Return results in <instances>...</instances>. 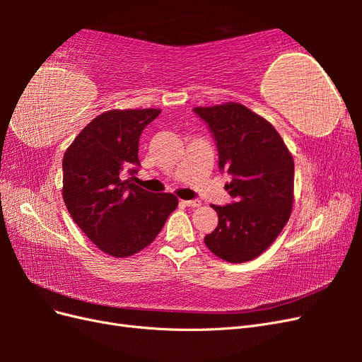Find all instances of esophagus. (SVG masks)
Segmentation results:
<instances>
[{
    "instance_id": "esophagus-1",
    "label": "esophagus",
    "mask_w": 362,
    "mask_h": 362,
    "mask_svg": "<svg viewBox=\"0 0 362 362\" xmlns=\"http://www.w3.org/2000/svg\"><path fill=\"white\" fill-rule=\"evenodd\" d=\"M182 204H185V205H187V206H192V208H194V206H201V201H198V199L182 201Z\"/></svg>"
}]
</instances>
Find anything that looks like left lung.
I'll return each instance as SVG.
<instances>
[{
	"label": "left lung",
	"mask_w": 362,
	"mask_h": 362,
	"mask_svg": "<svg viewBox=\"0 0 362 362\" xmlns=\"http://www.w3.org/2000/svg\"><path fill=\"white\" fill-rule=\"evenodd\" d=\"M193 112L211 131L218 169L233 177L225 184L233 204L213 205L218 223L204 242L228 262L250 261L275 242L288 222L293 157L273 125L242 104L194 107Z\"/></svg>",
	"instance_id": "8db88e82"
}]
</instances>
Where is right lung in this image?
Returning a JSON list of instances; mask_svg holds the SVG:
<instances>
[{"mask_svg": "<svg viewBox=\"0 0 362 362\" xmlns=\"http://www.w3.org/2000/svg\"><path fill=\"white\" fill-rule=\"evenodd\" d=\"M158 115L157 108L105 112L83 128L63 156V199L71 217L116 258L154 242L178 206L172 193H152L125 180L140 166L141 131Z\"/></svg>", "mask_w": 362, "mask_h": 362, "instance_id": "right-lung-1", "label": "right lung"}]
</instances>
